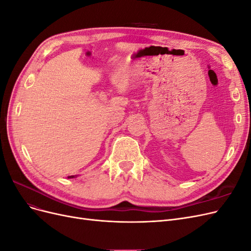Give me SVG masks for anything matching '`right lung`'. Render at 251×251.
Returning <instances> with one entry per match:
<instances>
[{
    "instance_id": "add662e5",
    "label": "right lung",
    "mask_w": 251,
    "mask_h": 251,
    "mask_svg": "<svg viewBox=\"0 0 251 251\" xmlns=\"http://www.w3.org/2000/svg\"><path fill=\"white\" fill-rule=\"evenodd\" d=\"M73 177H74V176H70V177H69V178H73Z\"/></svg>"
}]
</instances>
